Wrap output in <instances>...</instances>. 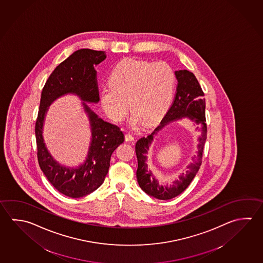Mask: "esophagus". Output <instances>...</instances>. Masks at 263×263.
<instances>
[{"mask_svg":"<svg viewBox=\"0 0 263 263\" xmlns=\"http://www.w3.org/2000/svg\"><path fill=\"white\" fill-rule=\"evenodd\" d=\"M125 140H126L127 142H132V141H134V137L133 136V134L128 133V134H125Z\"/></svg>","mask_w":263,"mask_h":263,"instance_id":"34e87169","label":"esophagus"}]
</instances>
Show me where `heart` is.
I'll return each mask as SVG.
<instances>
[{
	"mask_svg": "<svg viewBox=\"0 0 263 263\" xmlns=\"http://www.w3.org/2000/svg\"><path fill=\"white\" fill-rule=\"evenodd\" d=\"M175 82V73L167 63L126 58L111 72L109 85L102 88L101 105L115 122L124 119L129 105L132 124H151L167 109Z\"/></svg>",
	"mask_w": 263,
	"mask_h": 263,
	"instance_id": "heart-1",
	"label": "heart"
}]
</instances>
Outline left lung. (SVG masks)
Returning a JSON list of instances; mask_svg holds the SVG:
<instances>
[{
    "label": "left lung",
    "mask_w": 263,
    "mask_h": 263,
    "mask_svg": "<svg viewBox=\"0 0 263 263\" xmlns=\"http://www.w3.org/2000/svg\"><path fill=\"white\" fill-rule=\"evenodd\" d=\"M175 75L178 85L172 106L167 110L160 124L154 129L153 133L138 140L135 145V152L138 160L136 177L139 185L147 195L160 200H167L179 196L191 183L192 180L200 167L203 149L206 139L205 102L199 82L196 80V76L186 69L175 71ZM183 117H188L195 124L201 126L197 128L200 129L202 133L199 139L200 143L198 146V153L193 158V161L187 167V171L181 174L172 185H160L153 176V173L148 170L146 155L153 137L158 132L168 123Z\"/></svg>",
    "instance_id": "obj_1"
}]
</instances>
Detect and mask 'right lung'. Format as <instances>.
Listing matches in <instances>:
<instances>
[{
  "instance_id": "obj_1",
  "label": "right lung",
  "mask_w": 263,
  "mask_h": 263,
  "mask_svg": "<svg viewBox=\"0 0 263 263\" xmlns=\"http://www.w3.org/2000/svg\"><path fill=\"white\" fill-rule=\"evenodd\" d=\"M105 58L103 51L78 50L54 68L42 91L35 124L39 165L51 184L72 198L87 196L102 185L108 172L111 155L124 142V134L120 127L99 118L85 103L99 102L95 67ZM68 93L76 94L84 101V109L91 126V143L87 159L76 168L65 167L57 163L47 152L42 136L47 107L53 100Z\"/></svg>"
}]
</instances>
